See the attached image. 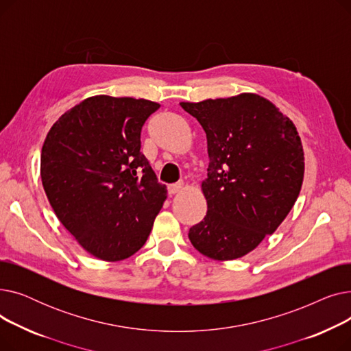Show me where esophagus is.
I'll return each mask as SVG.
<instances>
[{
	"mask_svg": "<svg viewBox=\"0 0 351 351\" xmlns=\"http://www.w3.org/2000/svg\"><path fill=\"white\" fill-rule=\"evenodd\" d=\"M183 188L182 183H175V185H169L168 186V195H175L178 192H180Z\"/></svg>",
	"mask_w": 351,
	"mask_h": 351,
	"instance_id": "1",
	"label": "esophagus"
}]
</instances>
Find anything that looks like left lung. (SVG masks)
<instances>
[{
    "label": "left lung",
    "mask_w": 351,
    "mask_h": 351,
    "mask_svg": "<svg viewBox=\"0 0 351 351\" xmlns=\"http://www.w3.org/2000/svg\"><path fill=\"white\" fill-rule=\"evenodd\" d=\"M180 106L204 128L209 156L202 183L208 212L189 229V241L210 259H237L278 229L296 202L304 175L300 136L259 95Z\"/></svg>",
    "instance_id": "1"
}]
</instances>
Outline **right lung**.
<instances>
[{"mask_svg": "<svg viewBox=\"0 0 351 351\" xmlns=\"http://www.w3.org/2000/svg\"><path fill=\"white\" fill-rule=\"evenodd\" d=\"M159 104L97 95L52 125L41 154L49 204L80 245L106 262L136 253L166 199L141 152L142 126Z\"/></svg>", "mask_w": 351, "mask_h": 351, "instance_id": "obj_1", "label": "right lung"}]
</instances>
